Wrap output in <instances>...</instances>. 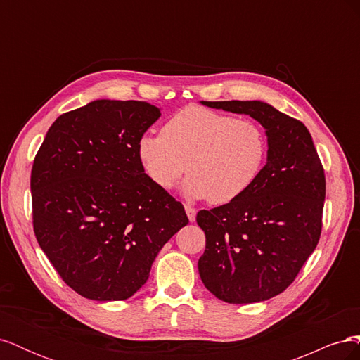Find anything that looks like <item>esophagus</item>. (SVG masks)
Returning <instances> with one entry per match:
<instances>
[{
  "label": "esophagus",
  "mask_w": 360,
  "mask_h": 360,
  "mask_svg": "<svg viewBox=\"0 0 360 360\" xmlns=\"http://www.w3.org/2000/svg\"><path fill=\"white\" fill-rule=\"evenodd\" d=\"M184 210H186V214H188V217H189V221L193 222V221H195V216H197V210H195L193 207H191V205L184 207Z\"/></svg>",
  "instance_id": "obj_1"
}]
</instances>
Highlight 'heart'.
Instances as JSON below:
<instances>
[{
  "instance_id": "1",
  "label": "heart",
  "mask_w": 360,
  "mask_h": 360,
  "mask_svg": "<svg viewBox=\"0 0 360 360\" xmlns=\"http://www.w3.org/2000/svg\"><path fill=\"white\" fill-rule=\"evenodd\" d=\"M136 151L146 176L158 188L172 189L188 165L186 197L226 204L257 183L269 144L254 120L191 105L167 120L160 134L141 136Z\"/></svg>"
}]
</instances>
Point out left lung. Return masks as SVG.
Returning <instances> with one entry per match:
<instances>
[{
	"instance_id": "obj_1",
	"label": "left lung",
	"mask_w": 360,
	"mask_h": 360,
	"mask_svg": "<svg viewBox=\"0 0 360 360\" xmlns=\"http://www.w3.org/2000/svg\"><path fill=\"white\" fill-rule=\"evenodd\" d=\"M248 114L266 129L267 163L243 197L197 222L205 234L198 270L205 288L233 304L278 296L299 275L323 226L326 177L307 126L264 102H202Z\"/></svg>"
}]
</instances>
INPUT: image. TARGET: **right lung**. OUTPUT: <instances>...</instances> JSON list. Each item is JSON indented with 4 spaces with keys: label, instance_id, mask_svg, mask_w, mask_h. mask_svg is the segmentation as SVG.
Instances as JSON below:
<instances>
[{
    "label": "right lung",
    "instance_id": "1",
    "mask_svg": "<svg viewBox=\"0 0 360 360\" xmlns=\"http://www.w3.org/2000/svg\"><path fill=\"white\" fill-rule=\"evenodd\" d=\"M159 117L148 102L94 101L60 115L34 158L36 238L85 299L134 296L162 246L189 222L138 160V141Z\"/></svg>",
    "mask_w": 360,
    "mask_h": 360
}]
</instances>
